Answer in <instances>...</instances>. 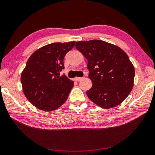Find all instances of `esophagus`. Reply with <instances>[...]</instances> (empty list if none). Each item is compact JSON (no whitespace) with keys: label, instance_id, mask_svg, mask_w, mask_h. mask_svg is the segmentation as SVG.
<instances>
[{"label":"esophagus","instance_id":"34e87169","mask_svg":"<svg viewBox=\"0 0 155 155\" xmlns=\"http://www.w3.org/2000/svg\"><path fill=\"white\" fill-rule=\"evenodd\" d=\"M82 78H83L82 77H76V78H74V80L76 81H79L82 79Z\"/></svg>","mask_w":155,"mask_h":155}]
</instances>
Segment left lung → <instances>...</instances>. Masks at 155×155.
Returning a JSON list of instances; mask_svg holds the SVG:
<instances>
[{
	"label": "left lung",
	"mask_w": 155,
	"mask_h": 155,
	"mask_svg": "<svg viewBox=\"0 0 155 155\" xmlns=\"http://www.w3.org/2000/svg\"><path fill=\"white\" fill-rule=\"evenodd\" d=\"M87 59L92 87L87 95L97 105L111 109L122 103L132 90L135 68L127 54L117 46L93 40L76 43Z\"/></svg>",
	"instance_id": "left-lung-1"
}]
</instances>
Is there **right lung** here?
I'll return each mask as SVG.
<instances>
[{"mask_svg":"<svg viewBox=\"0 0 155 155\" xmlns=\"http://www.w3.org/2000/svg\"><path fill=\"white\" fill-rule=\"evenodd\" d=\"M75 43L48 44L28 59L21 74V83L26 98L38 109L53 111L66 101L74 82L60 72L64 69V57Z\"/></svg>","mask_w":155,"mask_h":155,"instance_id":"1","label":"right lung"}]
</instances>
